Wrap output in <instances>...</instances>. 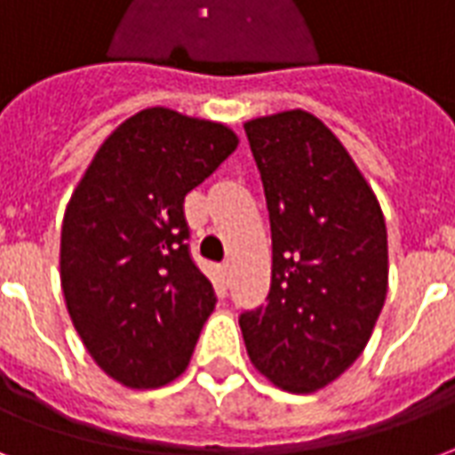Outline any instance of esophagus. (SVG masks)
<instances>
[{
    "mask_svg": "<svg viewBox=\"0 0 455 455\" xmlns=\"http://www.w3.org/2000/svg\"><path fill=\"white\" fill-rule=\"evenodd\" d=\"M220 274H223V283H225V278L230 276V261H223V267H220Z\"/></svg>",
    "mask_w": 455,
    "mask_h": 455,
    "instance_id": "1",
    "label": "esophagus"
}]
</instances>
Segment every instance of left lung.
<instances>
[{"label":"left lung","instance_id":"obj_1","mask_svg":"<svg viewBox=\"0 0 455 455\" xmlns=\"http://www.w3.org/2000/svg\"><path fill=\"white\" fill-rule=\"evenodd\" d=\"M271 223L267 303L240 315L250 361L288 393L330 386L366 349L387 293V230L339 138L303 108L244 123Z\"/></svg>","mask_w":455,"mask_h":455}]
</instances>
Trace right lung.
<instances>
[{"instance_id":"add662e5","label":"right lung","mask_w":455,"mask_h":455,"mask_svg":"<svg viewBox=\"0 0 455 455\" xmlns=\"http://www.w3.org/2000/svg\"><path fill=\"white\" fill-rule=\"evenodd\" d=\"M237 142L225 123L142 108L101 142L69 196L65 305L96 366L121 386H167L187 371L215 293L188 254L184 196Z\"/></svg>"}]
</instances>
